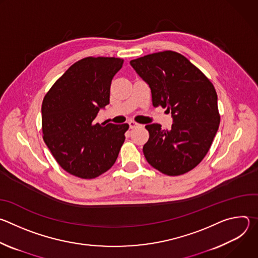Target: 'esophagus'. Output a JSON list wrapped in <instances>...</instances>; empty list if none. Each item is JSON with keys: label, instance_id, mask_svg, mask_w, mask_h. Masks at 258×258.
Here are the masks:
<instances>
[{"label": "esophagus", "instance_id": "34e87169", "mask_svg": "<svg viewBox=\"0 0 258 258\" xmlns=\"http://www.w3.org/2000/svg\"><path fill=\"white\" fill-rule=\"evenodd\" d=\"M128 125H130V128H134V127L139 126V123H137V122L131 120V121H128Z\"/></svg>", "mask_w": 258, "mask_h": 258}]
</instances>
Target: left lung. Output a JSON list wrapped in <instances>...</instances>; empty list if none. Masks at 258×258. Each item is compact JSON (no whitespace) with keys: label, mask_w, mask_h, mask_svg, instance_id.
I'll return each mask as SVG.
<instances>
[{"label":"left lung","mask_w":258,"mask_h":258,"mask_svg":"<svg viewBox=\"0 0 258 258\" xmlns=\"http://www.w3.org/2000/svg\"><path fill=\"white\" fill-rule=\"evenodd\" d=\"M131 65L149 85L154 107L171 113L170 131L158 123L145 127L149 140L146 160L167 175L183 174L207 154L218 130L217 95L211 82L185 56L163 51L132 60Z\"/></svg>","instance_id":"8db88e82"}]
</instances>
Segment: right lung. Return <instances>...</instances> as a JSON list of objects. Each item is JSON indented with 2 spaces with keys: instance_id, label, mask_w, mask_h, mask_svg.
<instances>
[{
  "instance_id": "1",
  "label": "right lung",
  "mask_w": 258,
  "mask_h": 258,
  "mask_svg": "<svg viewBox=\"0 0 258 258\" xmlns=\"http://www.w3.org/2000/svg\"><path fill=\"white\" fill-rule=\"evenodd\" d=\"M123 59L87 57L71 65L42 105L44 141L59 165L81 178H95L115 163L127 123H95L109 104L110 86Z\"/></svg>"
}]
</instances>
